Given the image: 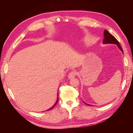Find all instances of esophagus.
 <instances>
[{
	"instance_id": "1",
	"label": "esophagus",
	"mask_w": 133,
	"mask_h": 133,
	"mask_svg": "<svg viewBox=\"0 0 133 133\" xmlns=\"http://www.w3.org/2000/svg\"><path fill=\"white\" fill-rule=\"evenodd\" d=\"M77 75V72L76 71H72L71 72H70V73L68 75V78H72L73 77H75V76Z\"/></svg>"
}]
</instances>
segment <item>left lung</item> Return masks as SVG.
<instances>
[{
    "label": "left lung",
    "mask_w": 133,
    "mask_h": 133,
    "mask_svg": "<svg viewBox=\"0 0 133 133\" xmlns=\"http://www.w3.org/2000/svg\"><path fill=\"white\" fill-rule=\"evenodd\" d=\"M103 44H117V45L118 48L120 49V50L122 51V53H123V50L122 48H121V46L120 45V43H119V42H118V40H117L111 34L109 33V31L106 30H105L104 31V39H103ZM85 104H87L88 105H90L89 104H87V103H85Z\"/></svg>",
    "instance_id": "left-lung-1"
}]
</instances>
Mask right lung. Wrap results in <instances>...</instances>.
<instances>
[{
	"instance_id": "1",
	"label": "right lung",
	"mask_w": 133,
	"mask_h": 133,
	"mask_svg": "<svg viewBox=\"0 0 133 133\" xmlns=\"http://www.w3.org/2000/svg\"><path fill=\"white\" fill-rule=\"evenodd\" d=\"M58 94H57V100H56V102L55 103V104H54V105H53V106H52V107H51V108H50V109H48V110H50V109H53V108L54 107H55V105H56V104H57V102H58Z\"/></svg>"
}]
</instances>
